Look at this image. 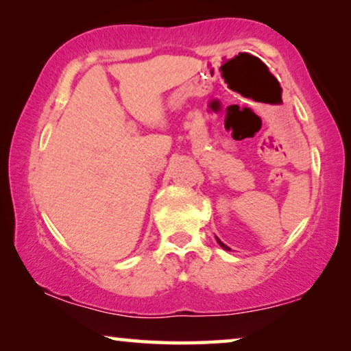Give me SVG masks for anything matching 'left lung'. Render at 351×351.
<instances>
[{
    "label": "left lung",
    "mask_w": 351,
    "mask_h": 351,
    "mask_svg": "<svg viewBox=\"0 0 351 351\" xmlns=\"http://www.w3.org/2000/svg\"><path fill=\"white\" fill-rule=\"evenodd\" d=\"M217 241H218V245H219V246H221V247L224 249V251H230V247H229V246H226V245H224V243H223L221 240H219V239H217Z\"/></svg>",
    "instance_id": "1"
}]
</instances>
